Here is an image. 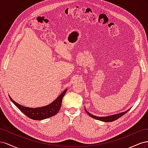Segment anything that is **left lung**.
Returning <instances> with one entry per match:
<instances>
[{"label": "left lung", "mask_w": 148, "mask_h": 148, "mask_svg": "<svg viewBox=\"0 0 148 148\" xmlns=\"http://www.w3.org/2000/svg\"><path fill=\"white\" fill-rule=\"evenodd\" d=\"M129 110L125 111V112H122V113H120V114H115V115H110V116H107V117H97V116H95L93 115L92 114H91L90 113H89L85 109V111H86V112L90 116V117H91L92 118H94L96 120H101V121H103V122H113V121L117 120L118 119H119L120 117H122V115H123L124 114H126L127 112Z\"/></svg>", "instance_id": "obj_1"}]
</instances>
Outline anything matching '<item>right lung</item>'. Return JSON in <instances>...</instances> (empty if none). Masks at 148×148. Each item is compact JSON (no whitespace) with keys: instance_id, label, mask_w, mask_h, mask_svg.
Wrapping results in <instances>:
<instances>
[{"instance_id":"add662e5","label":"right lung","mask_w":148,"mask_h":148,"mask_svg":"<svg viewBox=\"0 0 148 148\" xmlns=\"http://www.w3.org/2000/svg\"><path fill=\"white\" fill-rule=\"evenodd\" d=\"M66 90L67 89H65L64 92H62L61 95L57 98L56 100L52 102L51 104L42 107H38V108H29V107L23 106L15 102L10 96L9 97L13 104L29 118L36 120H43L51 117L59 112L61 107L62 99H63V97L65 95Z\"/></svg>"}]
</instances>
